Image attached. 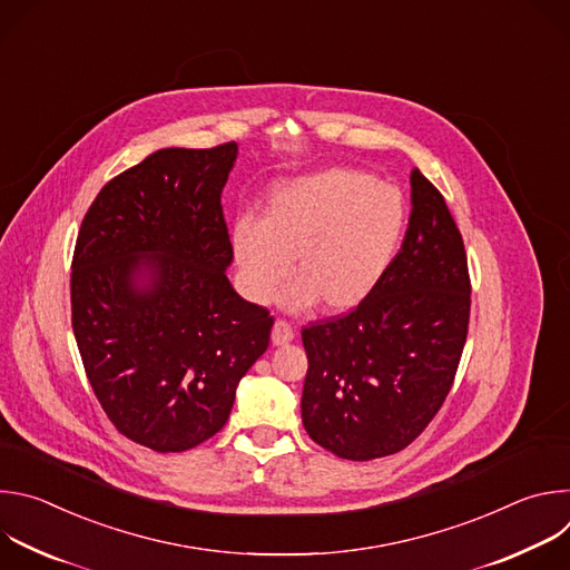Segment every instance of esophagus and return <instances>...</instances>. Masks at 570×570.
<instances>
[{
    "label": "esophagus",
    "instance_id": "obj_1",
    "mask_svg": "<svg viewBox=\"0 0 570 570\" xmlns=\"http://www.w3.org/2000/svg\"><path fill=\"white\" fill-rule=\"evenodd\" d=\"M295 338V332H293V327L288 322H284V320H277L275 324H273V334H271V341H273V345H288L291 341Z\"/></svg>",
    "mask_w": 570,
    "mask_h": 570
}]
</instances>
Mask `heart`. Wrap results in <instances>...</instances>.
Here are the masks:
<instances>
[{
	"label": "heart",
	"mask_w": 570,
	"mask_h": 570,
	"mask_svg": "<svg viewBox=\"0 0 570 570\" xmlns=\"http://www.w3.org/2000/svg\"><path fill=\"white\" fill-rule=\"evenodd\" d=\"M409 223L399 189L367 174L330 167L275 185L262 220L240 216L232 227L238 282L257 304L284 295L291 311L317 302L327 313H350L387 275Z\"/></svg>",
	"instance_id": "obj_1"
}]
</instances>
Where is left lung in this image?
<instances>
[{"label": "left lung", "mask_w": 570, "mask_h": 570, "mask_svg": "<svg viewBox=\"0 0 570 570\" xmlns=\"http://www.w3.org/2000/svg\"><path fill=\"white\" fill-rule=\"evenodd\" d=\"M411 205L401 250L370 299L302 330V424L345 460L409 446L442 409L466 341L462 234L420 169L411 174Z\"/></svg>", "instance_id": "obj_1"}]
</instances>
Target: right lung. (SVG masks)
Instances as JSON below:
<instances>
[{"mask_svg":"<svg viewBox=\"0 0 570 570\" xmlns=\"http://www.w3.org/2000/svg\"><path fill=\"white\" fill-rule=\"evenodd\" d=\"M238 146L161 148L95 198L71 262V327L115 429L157 453L216 435L268 350L271 313L227 279L220 194Z\"/></svg>","mask_w":570,"mask_h":570,"instance_id":"add662e5","label":"right lung"}]
</instances>
